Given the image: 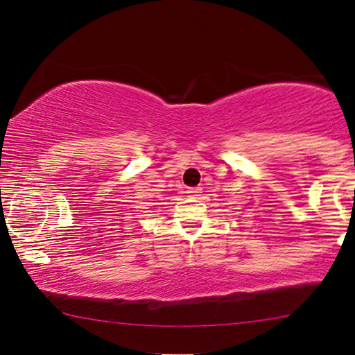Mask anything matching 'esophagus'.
Returning a JSON list of instances; mask_svg holds the SVG:
<instances>
[{
  "label": "esophagus",
  "instance_id": "obj_1",
  "mask_svg": "<svg viewBox=\"0 0 355 355\" xmlns=\"http://www.w3.org/2000/svg\"><path fill=\"white\" fill-rule=\"evenodd\" d=\"M187 193H188V196L189 198H193V199H196L199 196V193H200V189L199 188H188L187 189Z\"/></svg>",
  "mask_w": 355,
  "mask_h": 355
}]
</instances>
